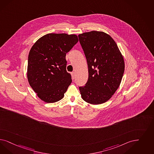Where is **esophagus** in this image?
<instances>
[{
	"label": "esophagus",
	"mask_w": 154,
	"mask_h": 154,
	"mask_svg": "<svg viewBox=\"0 0 154 154\" xmlns=\"http://www.w3.org/2000/svg\"><path fill=\"white\" fill-rule=\"evenodd\" d=\"M71 75H72V79L74 80V79H75V73H74V72H72V73H71Z\"/></svg>",
	"instance_id": "34e87169"
}]
</instances>
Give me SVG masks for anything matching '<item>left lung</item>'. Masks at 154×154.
Masks as SVG:
<instances>
[{"label":"left lung","mask_w":154,"mask_h":154,"mask_svg":"<svg viewBox=\"0 0 154 154\" xmlns=\"http://www.w3.org/2000/svg\"><path fill=\"white\" fill-rule=\"evenodd\" d=\"M88 66V80L80 87L82 98L91 105L109 100L121 84L125 71L123 56L109 35L92 31L79 35Z\"/></svg>","instance_id":"8db88e82"}]
</instances>
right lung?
I'll list each match as a JSON object with an SVG mask.
<instances>
[{
	"label": "right lung",
	"mask_w": 154,
	"mask_h": 154,
	"mask_svg": "<svg viewBox=\"0 0 154 154\" xmlns=\"http://www.w3.org/2000/svg\"><path fill=\"white\" fill-rule=\"evenodd\" d=\"M79 42L76 35L48 33L38 38L30 50L27 79L40 100L54 103L63 98L72 82L66 70V54Z\"/></svg>",
	"instance_id": "1"
}]
</instances>
